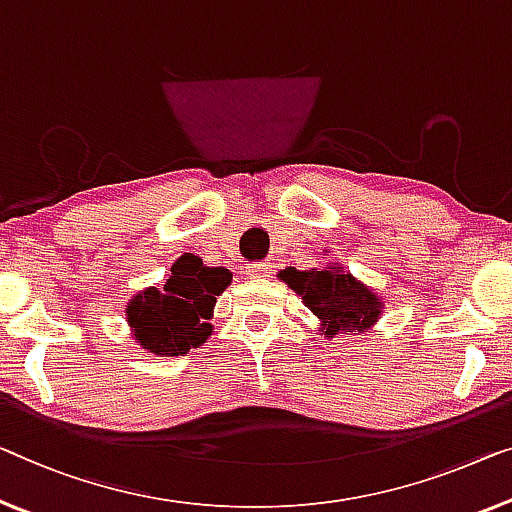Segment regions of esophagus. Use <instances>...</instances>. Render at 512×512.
I'll list each match as a JSON object with an SVG mask.
<instances>
[{
    "mask_svg": "<svg viewBox=\"0 0 512 512\" xmlns=\"http://www.w3.org/2000/svg\"><path fill=\"white\" fill-rule=\"evenodd\" d=\"M246 273L255 280H264V278H269L271 269H269V264H266V262H255V264L246 266Z\"/></svg>",
    "mask_w": 512,
    "mask_h": 512,
    "instance_id": "obj_1",
    "label": "esophagus"
}]
</instances>
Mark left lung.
Returning a JSON list of instances; mask_svg holds the SVG:
<instances>
[{"mask_svg": "<svg viewBox=\"0 0 512 512\" xmlns=\"http://www.w3.org/2000/svg\"><path fill=\"white\" fill-rule=\"evenodd\" d=\"M278 278L294 289L305 308L319 319V333L326 340L368 333L384 315V299L340 262H329L322 269L310 271L287 266Z\"/></svg>", "mask_w": 512, "mask_h": 512, "instance_id": "left-lung-1", "label": "left lung"}]
</instances>
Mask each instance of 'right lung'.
<instances>
[{"label": "right lung", "mask_w": 512, "mask_h": 512, "mask_svg": "<svg viewBox=\"0 0 512 512\" xmlns=\"http://www.w3.org/2000/svg\"><path fill=\"white\" fill-rule=\"evenodd\" d=\"M225 266H207L200 257L181 255L163 285H151L126 303L131 338L144 352L183 356L213 333L216 299L230 287Z\"/></svg>", "instance_id": "1"}]
</instances>
